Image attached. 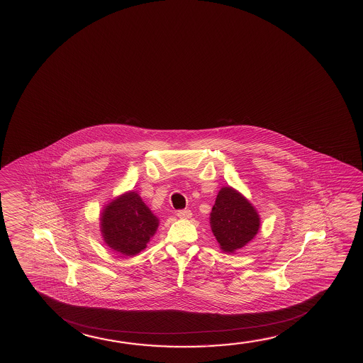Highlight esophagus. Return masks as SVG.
I'll list each match as a JSON object with an SVG mask.
<instances>
[{
	"label": "esophagus",
	"mask_w": 363,
	"mask_h": 363,
	"mask_svg": "<svg viewBox=\"0 0 363 363\" xmlns=\"http://www.w3.org/2000/svg\"><path fill=\"white\" fill-rule=\"evenodd\" d=\"M177 216H178L179 218L188 219L191 217V211H189V209H180V211H178Z\"/></svg>",
	"instance_id": "34e87169"
}]
</instances>
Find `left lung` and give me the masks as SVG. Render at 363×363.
<instances>
[{"instance_id":"left-lung-1","label":"left lung","mask_w":363,"mask_h":363,"mask_svg":"<svg viewBox=\"0 0 363 363\" xmlns=\"http://www.w3.org/2000/svg\"><path fill=\"white\" fill-rule=\"evenodd\" d=\"M213 235L225 252H233L252 240L259 227V214L247 199L232 188H222L211 213Z\"/></svg>"}]
</instances>
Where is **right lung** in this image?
Listing matches in <instances>:
<instances>
[{"instance_id": "add662e5", "label": "right lung", "mask_w": 363, "mask_h": 363, "mask_svg": "<svg viewBox=\"0 0 363 363\" xmlns=\"http://www.w3.org/2000/svg\"><path fill=\"white\" fill-rule=\"evenodd\" d=\"M157 225V218L135 191L112 201L101 217L104 241L126 256L143 251L150 237L155 233Z\"/></svg>"}]
</instances>
